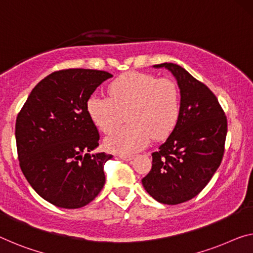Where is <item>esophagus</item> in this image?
<instances>
[{"instance_id":"esophagus-1","label":"esophagus","mask_w":253,"mask_h":253,"mask_svg":"<svg viewBox=\"0 0 253 253\" xmlns=\"http://www.w3.org/2000/svg\"><path fill=\"white\" fill-rule=\"evenodd\" d=\"M119 157L124 162H129V161H131V159H133V156H132V155H120Z\"/></svg>"}]
</instances>
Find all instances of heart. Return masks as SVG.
I'll return each mask as SVG.
<instances>
[{
  "instance_id": "1",
  "label": "heart",
  "mask_w": 253,
  "mask_h": 253,
  "mask_svg": "<svg viewBox=\"0 0 253 253\" xmlns=\"http://www.w3.org/2000/svg\"><path fill=\"white\" fill-rule=\"evenodd\" d=\"M181 110L180 91L173 80L147 73L120 76L108 87V97L92 95L87 102L89 118L104 133L123 121L130 124L105 140L112 153L130 155L155 140L165 139L175 127Z\"/></svg>"
}]
</instances>
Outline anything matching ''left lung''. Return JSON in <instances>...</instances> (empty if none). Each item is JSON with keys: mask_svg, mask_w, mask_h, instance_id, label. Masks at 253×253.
<instances>
[{"mask_svg": "<svg viewBox=\"0 0 253 253\" xmlns=\"http://www.w3.org/2000/svg\"><path fill=\"white\" fill-rule=\"evenodd\" d=\"M154 68H165L175 77L181 110L172 133L151 154L153 166L141 182L158 203L177 205L196 197L219 167L227 120L213 92L185 69L174 63Z\"/></svg>", "mask_w": 253, "mask_h": 253, "instance_id": "obj_1", "label": "left lung"}]
</instances>
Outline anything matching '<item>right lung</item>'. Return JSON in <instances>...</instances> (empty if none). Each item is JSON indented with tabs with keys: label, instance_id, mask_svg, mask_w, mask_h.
Wrapping results in <instances>:
<instances>
[{
	"label": "right lung",
	"instance_id": "1",
	"mask_svg": "<svg viewBox=\"0 0 253 253\" xmlns=\"http://www.w3.org/2000/svg\"><path fill=\"white\" fill-rule=\"evenodd\" d=\"M106 71L67 69L36 84L15 122L23 175L40 196L56 207H84L105 184L104 165L112 155L91 154L99 133L87 102L108 78Z\"/></svg>",
	"mask_w": 253,
	"mask_h": 253
}]
</instances>
